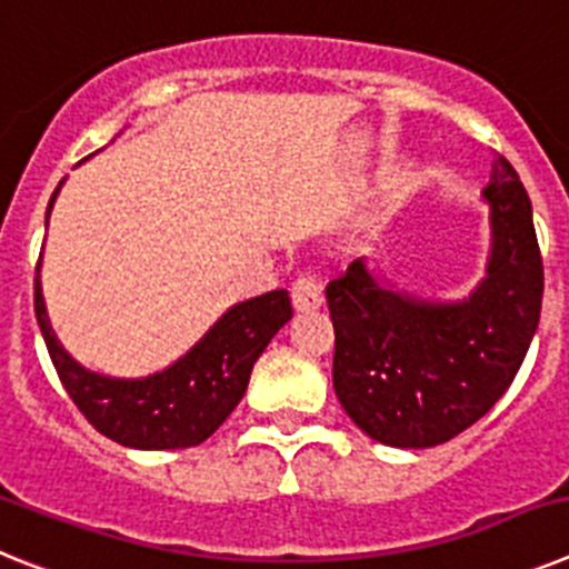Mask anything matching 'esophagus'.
Listing matches in <instances>:
<instances>
[{
    "mask_svg": "<svg viewBox=\"0 0 569 569\" xmlns=\"http://www.w3.org/2000/svg\"><path fill=\"white\" fill-rule=\"evenodd\" d=\"M290 299H293V308L299 310V313H308V310L321 308L325 296H321V284L316 281V276L301 273L299 279L293 281V288H290Z\"/></svg>",
    "mask_w": 569,
    "mask_h": 569,
    "instance_id": "esophagus-1",
    "label": "esophagus"
}]
</instances>
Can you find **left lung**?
Masks as SVG:
<instances>
[{
	"label": "left lung",
	"instance_id": "obj_1",
	"mask_svg": "<svg viewBox=\"0 0 569 569\" xmlns=\"http://www.w3.org/2000/svg\"><path fill=\"white\" fill-rule=\"evenodd\" d=\"M487 279L465 301L387 288L356 259L328 284L333 387L345 413L390 447H436L465 433L505 396L539 328L545 268L519 173L496 156Z\"/></svg>",
	"mask_w": 569,
	"mask_h": 569
}]
</instances>
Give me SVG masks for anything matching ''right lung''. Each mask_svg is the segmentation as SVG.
<instances>
[{
  "label": "right lung",
  "instance_id": "1",
  "mask_svg": "<svg viewBox=\"0 0 569 569\" xmlns=\"http://www.w3.org/2000/svg\"><path fill=\"white\" fill-rule=\"evenodd\" d=\"M59 188L50 196L48 216ZM33 308L50 361L79 413L116 445L136 450H179L210 439L248 390L250 370L261 350L293 316L288 290H270L233 305L199 345L190 347V353L162 373L148 379H110L90 373L64 353L48 321L39 276L33 284Z\"/></svg>",
  "mask_w": 569,
  "mask_h": 569
}]
</instances>
